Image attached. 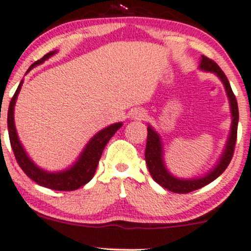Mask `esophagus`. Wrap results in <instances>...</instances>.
Returning a JSON list of instances; mask_svg holds the SVG:
<instances>
[{
	"label": "esophagus",
	"mask_w": 251,
	"mask_h": 251,
	"mask_svg": "<svg viewBox=\"0 0 251 251\" xmlns=\"http://www.w3.org/2000/svg\"><path fill=\"white\" fill-rule=\"evenodd\" d=\"M145 116H146V112L143 110H139L134 114V118H136V120H142V118H145Z\"/></svg>",
	"instance_id": "esophagus-1"
}]
</instances>
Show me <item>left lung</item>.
I'll return each mask as SVG.
<instances>
[{"label": "left lung", "mask_w": 251, "mask_h": 251, "mask_svg": "<svg viewBox=\"0 0 251 251\" xmlns=\"http://www.w3.org/2000/svg\"><path fill=\"white\" fill-rule=\"evenodd\" d=\"M201 69L205 70V71L215 72L219 78H221L223 84L225 85V90H226L227 97L230 100V105H231V114H232V126H231V133H230L229 141H227L226 148H225L223 156H222L221 161L218 162L217 167H215L211 173L207 174L206 176L201 179L196 180H180L172 176L168 173L167 170L163 166L162 161V148L161 142H160V137L151 126H148L147 130V145H146V163L148 166L149 173L151 174L153 179L155 180L159 185L162 187L167 188L168 191H172L174 193H190L192 191L199 190V188L206 186L207 184L212 182L213 180L218 178L223 172L226 170L229 166L230 161H231L233 156V151H235L236 140H237V126H238V105L237 100H236L235 95H233L231 86H230L229 80H227L226 75L222 71L221 67L217 65L216 61L212 59L201 55Z\"/></svg>", "instance_id": "left-lung-1"}]
</instances>
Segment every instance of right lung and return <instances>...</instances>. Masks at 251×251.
I'll return each instance as SVG.
<instances>
[{
    "instance_id": "obj_1",
    "label": "right lung",
    "mask_w": 251,
    "mask_h": 251,
    "mask_svg": "<svg viewBox=\"0 0 251 251\" xmlns=\"http://www.w3.org/2000/svg\"><path fill=\"white\" fill-rule=\"evenodd\" d=\"M54 53V50H52V52L45 54L41 59H39L34 64L30 65L27 72H29L36 65L44 63L46 59H49ZM22 81L19 84L18 89H16L15 94H14L12 100H10L9 109H8V131H9L10 145H12L14 155H15L16 161H18L21 170L33 181H35L36 184L50 188V190L73 191L81 187L83 185L88 184L90 180L92 179V176H95V172L97 170L98 161H100V156H102L104 147H105L108 141L114 136L118 129L122 126V123L112 125L100 130L98 134H96L90 140L86 148L84 149L79 160L69 171H65L63 173H47V172L36 167L34 163L30 161L29 157L26 155V151L22 148L21 143H20L18 135H16L15 125H14V105H15L16 97H18Z\"/></svg>"
}]
</instances>
